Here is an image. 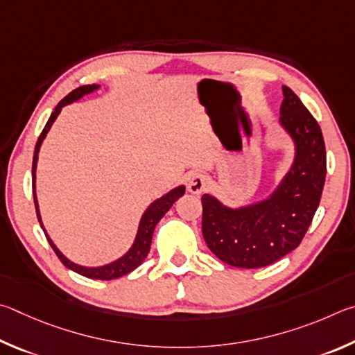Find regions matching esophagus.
I'll return each mask as SVG.
<instances>
[{"label": "esophagus", "instance_id": "esophagus-1", "mask_svg": "<svg viewBox=\"0 0 355 355\" xmlns=\"http://www.w3.org/2000/svg\"><path fill=\"white\" fill-rule=\"evenodd\" d=\"M207 184H209V179H207L206 174L193 173L189 179V190L191 191V193L200 195V193H202L204 190H206Z\"/></svg>", "mask_w": 355, "mask_h": 355}]
</instances>
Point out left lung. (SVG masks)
I'll return each instance as SVG.
<instances>
[{"label": "left lung", "mask_w": 355, "mask_h": 355, "mask_svg": "<svg viewBox=\"0 0 355 355\" xmlns=\"http://www.w3.org/2000/svg\"><path fill=\"white\" fill-rule=\"evenodd\" d=\"M281 124L296 143V159L268 200L229 209L204 195L202 235L216 257L239 268H262L291 252L306 235L326 181V146L318 121L296 93L282 87Z\"/></svg>", "instance_id": "8db88e82"}]
</instances>
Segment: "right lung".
<instances>
[{"mask_svg":"<svg viewBox=\"0 0 355 355\" xmlns=\"http://www.w3.org/2000/svg\"><path fill=\"white\" fill-rule=\"evenodd\" d=\"M98 85L92 84V85H80L78 87V89H74L73 92L68 93V95L62 99V101L55 105L51 116H49L48 123L45 124V128H43L42 134L39 135V139H37V143H35V149H34V159H33V195H34V204H35V212H37V218H39V223L40 226L43 229V225H42V220H40V214H39V206H37V198H35V166H37V155H39V149H40V145L43 139H45L49 128H51V124L54 123L55 118H58L60 109L64 107V105L70 104L73 101H76V99L83 98L84 95H87V93H90L93 90H96ZM185 189L182 187H178L171 190L170 193L162 196L160 200L154 201L151 206H149L146 209V212L143 214L141 216V221H140V226H139V232H137V239L134 241V245L130 250L124 254V256L121 259L115 260V262H112L109 265H104V266H98V268H87V266H80V265H76L73 263L68 260L67 257H64V254H62L58 248L54 246V243L51 241V239L48 237V234L45 232V229H43V232H45L46 239L49 241V245H51L53 251L55 252V256L59 257V260L62 263H64L67 268L73 270L74 272H78V275L80 276H85V277H90V279H99V281H112V279H116V277H121L124 275H128V272L134 271L137 266H139L143 260L146 259L148 252H149V248H151V239H153V232H154V227L157 223L160 221L162 216H164L168 210H170V207L173 206L174 201H178L179 198H181L184 195Z\"/></svg>","mask_w":355,"mask_h":355,"instance_id":"1","label":"right lung"}]
</instances>
